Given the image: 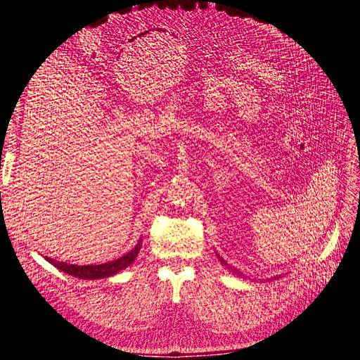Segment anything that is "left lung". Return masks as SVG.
<instances>
[{
  "mask_svg": "<svg viewBox=\"0 0 360 360\" xmlns=\"http://www.w3.org/2000/svg\"><path fill=\"white\" fill-rule=\"evenodd\" d=\"M219 258H221V257H219ZM221 261H222V263H224V264H226V261H225L224 258H221ZM275 279H276V278H275Z\"/></svg>",
  "mask_w": 360,
  "mask_h": 360,
  "instance_id": "1",
  "label": "left lung"
}]
</instances>
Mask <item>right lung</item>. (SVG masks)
Here are the masks:
<instances>
[{"label":"right lung","instance_id":"right-lung-1","mask_svg":"<svg viewBox=\"0 0 360 360\" xmlns=\"http://www.w3.org/2000/svg\"><path fill=\"white\" fill-rule=\"evenodd\" d=\"M141 245H143V240H139L138 245L126 255L120 257L114 261H108V263H103V264H97V266H76V264L63 263V261H57V259H52L48 257H45V258L49 261L51 264H53L57 269L64 271V274H69L72 276L82 278V279H101V278L112 276V275L118 274L120 270H123L127 266L132 264L139 252Z\"/></svg>","mask_w":360,"mask_h":360}]
</instances>
